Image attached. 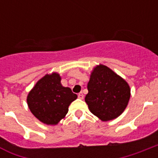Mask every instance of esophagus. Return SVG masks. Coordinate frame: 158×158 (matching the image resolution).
I'll list each match as a JSON object with an SVG mask.
<instances>
[{"mask_svg": "<svg viewBox=\"0 0 158 158\" xmlns=\"http://www.w3.org/2000/svg\"><path fill=\"white\" fill-rule=\"evenodd\" d=\"M84 94H83V93H79V94H78V98H79V99H84Z\"/></svg>", "mask_w": 158, "mask_h": 158, "instance_id": "obj_1", "label": "esophagus"}]
</instances>
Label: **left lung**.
I'll return each instance as SVG.
<instances>
[{
    "mask_svg": "<svg viewBox=\"0 0 158 158\" xmlns=\"http://www.w3.org/2000/svg\"><path fill=\"white\" fill-rule=\"evenodd\" d=\"M85 102L89 110L102 121L117 118L127 106L130 88L125 79L104 64L93 69Z\"/></svg>",
    "mask_w": 158,
    "mask_h": 158,
    "instance_id": "obj_1",
    "label": "left lung"
}]
</instances>
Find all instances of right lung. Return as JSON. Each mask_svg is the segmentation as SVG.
Listing matches in <instances>:
<instances>
[{"label":"right lung","instance_id":"obj_1","mask_svg":"<svg viewBox=\"0 0 158 158\" xmlns=\"http://www.w3.org/2000/svg\"><path fill=\"white\" fill-rule=\"evenodd\" d=\"M56 72L47 74L38 80L27 97L33 115L41 122L56 125L66 115L69 106L78 98L68 87L62 86Z\"/></svg>","mask_w":158,"mask_h":158}]
</instances>
